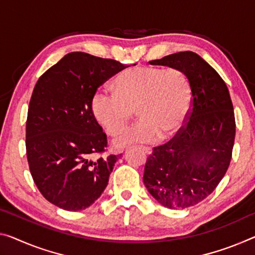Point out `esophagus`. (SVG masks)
Masks as SVG:
<instances>
[{
	"mask_svg": "<svg viewBox=\"0 0 255 255\" xmlns=\"http://www.w3.org/2000/svg\"><path fill=\"white\" fill-rule=\"evenodd\" d=\"M141 150H142L143 152H146L147 155L151 154V148H149V147H141Z\"/></svg>",
	"mask_w": 255,
	"mask_h": 255,
	"instance_id": "34e87169",
	"label": "esophagus"
}]
</instances>
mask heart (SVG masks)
Segmentation results:
<instances>
[{"label":"heart","instance_id":"1","mask_svg":"<svg viewBox=\"0 0 255 255\" xmlns=\"http://www.w3.org/2000/svg\"><path fill=\"white\" fill-rule=\"evenodd\" d=\"M114 92L97 90L91 113L109 135L122 133L134 115L139 122L117 140V146L147 143L177 134L191 111L193 87L177 68L134 67L113 82Z\"/></svg>","mask_w":255,"mask_h":255}]
</instances>
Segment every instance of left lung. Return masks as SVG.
Here are the masks:
<instances>
[{
    "instance_id": "8db88e82",
    "label": "left lung",
    "mask_w": 255,
    "mask_h": 255,
    "mask_svg": "<svg viewBox=\"0 0 255 255\" xmlns=\"http://www.w3.org/2000/svg\"><path fill=\"white\" fill-rule=\"evenodd\" d=\"M149 64L182 70L193 87L188 122L152 149L143 173L144 186L160 205L187 209L212 194L228 170L236 133L233 103L225 81L197 53L177 52Z\"/></svg>"
}]
</instances>
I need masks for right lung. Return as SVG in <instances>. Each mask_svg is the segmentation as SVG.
Returning a JSON list of instances; mask_svg holds the SVG:
<instances>
[{"mask_svg": "<svg viewBox=\"0 0 255 255\" xmlns=\"http://www.w3.org/2000/svg\"><path fill=\"white\" fill-rule=\"evenodd\" d=\"M127 67L113 59L70 52L35 85L26 122L27 159L43 197L62 210L87 209L108 185L120 156L98 157L107 147V135L92 115L91 98Z\"/></svg>", "mask_w": 255, "mask_h": 255, "instance_id": "right-lung-1", "label": "right lung"}]
</instances>
